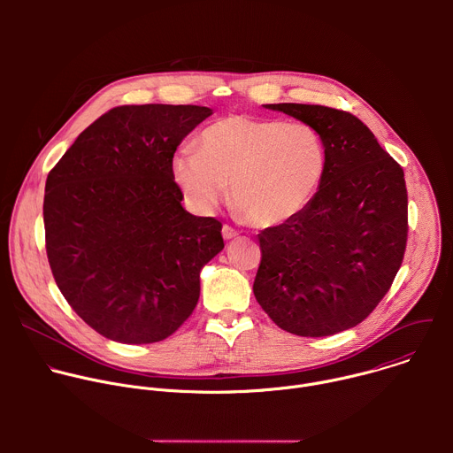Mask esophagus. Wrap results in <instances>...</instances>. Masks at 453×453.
I'll list each match as a JSON object with an SVG mask.
<instances>
[{"mask_svg": "<svg viewBox=\"0 0 453 453\" xmlns=\"http://www.w3.org/2000/svg\"><path fill=\"white\" fill-rule=\"evenodd\" d=\"M240 233L236 231V229H233L231 226H224L222 227V236H224V240H233V238H236Z\"/></svg>", "mask_w": 453, "mask_h": 453, "instance_id": "34e87169", "label": "esophagus"}]
</instances>
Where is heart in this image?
Listing matches in <instances>:
<instances>
[{"label": "heart", "mask_w": 453, "mask_h": 453, "mask_svg": "<svg viewBox=\"0 0 453 453\" xmlns=\"http://www.w3.org/2000/svg\"><path fill=\"white\" fill-rule=\"evenodd\" d=\"M328 170V147L315 127L276 118L224 116L182 149L172 177L189 208L213 213L227 196L257 227L280 226L304 211Z\"/></svg>", "instance_id": "obj_1"}]
</instances>
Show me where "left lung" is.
I'll use <instances>...</instances> for the list:
<instances>
[{"mask_svg": "<svg viewBox=\"0 0 453 453\" xmlns=\"http://www.w3.org/2000/svg\"><path fill=\"white\" fill-rule=\"evenodd\" d=\"M265 107L315 127L328 147V170L304 211L257 234L254 297L288 334L335 335L376 308L402 267L409 233L403 168L351 112Z\"/></svg>", "mask_w": 453, "mask_h": 453, "instance_id": "obj_1", "label": "left lung"}]
</instances>
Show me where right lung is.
Here are the masks:
<instances>
[{"label": "right lung", "mask_w": 453, "mask_h": 453, "mask_svg": "<svg viewBox=\"0 0 453 453\" xmlns=\"http://www.w3.org/2000/svg\"><path fill=\"white\" fill-rule=\"evenodd\" d=\"M211 114L201 105L114 107L48 173L42 217L51 274L105 339L159 342L197 306L201 269L224 249L222 224L182 208L172 159Z\"/></svg>", "instance_id": "right-lung-1"}]
</instances>
